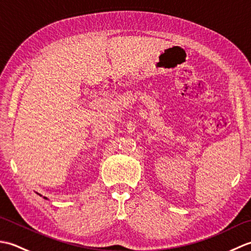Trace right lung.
Returning a JSON list of instances; mask_svg holds the SVG:
<instances>
[{
	"mask_svg": "<svg viewBox=\"0 0 251 251\" xmlns=\"http://www.w3.org/2000/svg\"><path fill=\"white\" fill-rule=\"evenodd\" d=\"M44 199H46V197H44ZM46 200H47V199H46Z\"/></svg>",
	"mask_w": 251,
	"mask_h": 251,
	"instance_id": "1",
	"label": "right lung"
}]
</instances>
